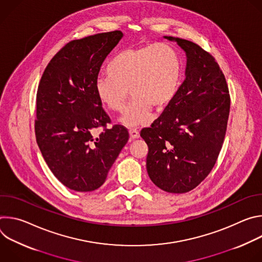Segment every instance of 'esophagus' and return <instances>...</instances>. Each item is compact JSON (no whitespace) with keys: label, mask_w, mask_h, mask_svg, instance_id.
I'll use <instances>...</instances> for the list:
<instances>
[{"label":"esophagus","mask_w":262,"mask_h":262,"mask_svg":"<svg viewBox=\"0 0 262 262\" xmlns=\"http://www.w3.org/2000/svg\"><path fill=\"white\" fill-rule=\"evenodd\" d=\"M129 136H130V139H138L140 137V133L137 128H129Z\"/></svg>","instance_id":"obj_1"}]
</instances>
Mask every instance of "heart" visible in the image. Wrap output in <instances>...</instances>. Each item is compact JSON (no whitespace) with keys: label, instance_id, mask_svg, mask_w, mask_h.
I'll return each instance as SVG.
<instances>
[{"label":"heart","instance_id":"1","mask_svg":"<svg viewBox=\"0 0 262 262\" xmlns=\"http://www.w3.org/2000/svg\"><path fill=\"white\" fill-rule=\"evenodd\" d=\"M105 71L107 77L95 82L99 101L110 111L121 112L129 91L133 98L121 122L134 126L149 119L151 107L162 110L173 99L181 77V60L172 46L150 43L120 52Z\"/></svg>","mask_w":262,"mask_h":262}]
</instances>
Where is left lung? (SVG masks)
<instances>
[{"mask_svg":"<svg viewBox=\"0 0 262 262\" xmlns=\"http://www.w3.org/2000/svg\"><path fill=\"white\" fill-rule=\"evenodd\" d=\"M185 52V80L163 114L140 135L148 145L146 168L165 192L188 193L210 173L225 139L228 85L215 59L200 46L172 36Z\"/></svg>","mask_w":262,"mask_h":262,"instance_id":"obj_1","label":"left lung"}]
</instances>
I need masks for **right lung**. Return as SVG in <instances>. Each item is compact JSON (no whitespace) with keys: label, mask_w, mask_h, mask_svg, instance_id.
Masks as SVG:
<instances>
[{"label":"right lung","mask_w":262,"mask_h":262,"mask_svg":"<svg viewBox=\"0 0 262 262\" xmlns=\"http://www.w3.org/2000/svg\"><path fill=\"white\" fill-rule=\"evenodd\" d=\"M121 31L71 40L50 61L36 96V141L53 174L68 189L91 192L127 143L123 125L111 123L95 92L105 57L122 38ZM103 132L95 136L94 129Z\"/></svg>","instance_id":"1"}]
</instances>
